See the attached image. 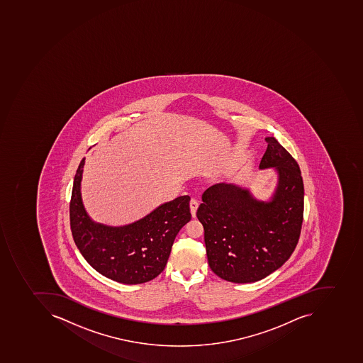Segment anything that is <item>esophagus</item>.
I'll return each mask as SVG.
<instances>
[{"mask_svg":"<svg viewBox=\"0 0 363 363\" xmlns=\"http://www.w3.org/2000/svg\"><path fill=\"white\" fill-rule=\"evenodd\" d=\"M199 206V202L198 200H196V199H191L190 201V210H191V215H192V217H196V209H198Z\"/></svg>","mask_w":363,"mask_h":363,"instance_id":"obj_1","label":"esophagus"}]
</instances>
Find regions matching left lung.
Instances as JSON below:
<instances>
[{
    "mask_svg": "<svg viewBox=\"0 0 363 363\" xmlns=\"http://www.w3.org/2000/svg\"><path fill=\"white\" fill-rule=\"evenodd\" d=\"M264 140L268 146L259 169L277 174L269 199L255 198L250 189L235 183H217L204 191L196 211L210 268L231 283H254L281 267L294 252L302 228L301 169L275 138Z\"/></svg>",
    "mask_w": 363,
    "mask_h": 363,
    "instance_id": "8db88e82",
    "label": "left lung"
}]
</instances>
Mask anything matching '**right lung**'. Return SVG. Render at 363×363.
<instances>
[{
  "mask_svg": "<svg viewBox=\"0 0 363 363\" xmlns=\"http://www.w3.org/2000/svg\"><path fill=\"white\" fill-rule=\"evenodd\" d=\"M85 159L74 175L70 201V227L74 244L88 264L111 281L135 285L163 272L179 231L191 220L190 196L165 202L128 225L96 223L82 203Z\"/></svg>",
  "mask_w": 363,
  "mask_h": 363,
  "instance_id": "right-lung-1",
  "label": "right lung"
}]
</instances>
